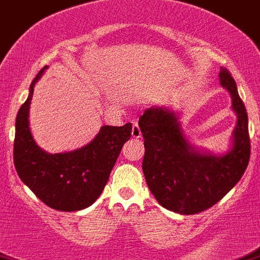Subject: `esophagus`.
Instances as JSON below:
<instances>
[{
    "label": "esophagus",
    "mask_w": 260,
    "mask_h": 260,
    "mask_svg": "<svg viewBox=\"0 0 260 260\" xmlns=\"http://www.w3.org/2000/svg\"><path fill=\"white\" fill-rule=\"evenodd\" d=\"M141 128L137 122H132V137L133 138H140L141 137Z\"/></svg>",
    "instance_id": "34e87169"
}]
</instances>
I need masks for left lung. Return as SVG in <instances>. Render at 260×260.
<instances>
[{"instance_id": "1", "label": "left lung", "mask_w": 260, "mask_h": 260, "mask_svg": "<svg viewBox=\"0 0 260 260\" xmlns=\"http://www.w3.org/2000/svg\"><path fill=\"white\" fill-rule=\"evenodd\" d=\"M220 82L230 91L238 114L234 146L223 156L191 150L178 117L164 108L146 109L138 120L145 140L142 170L151 193L162 207L183 215L202 212L222 200L248 168L250 137L248 113L235 80L221 67Z\"/></svg>"}]
</instances>
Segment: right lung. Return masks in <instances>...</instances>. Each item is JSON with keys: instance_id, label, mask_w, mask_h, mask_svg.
<instances>
[{"instance_id": "add662e5", "label": "right lung", "mask_w": 260, "mask_h": 260, "mask_svg": "<svg viewBox=\"0 0 260 260\" xmlns=\"http://www.w3.org/2000/svg\"><path fill=\"white\" fill-rule=\"evenodd\" d=\"M43 67L30 85L26 102L16 117L14 164L20 179L43 203L53 210L72 212L91 206L107 185L123 145L131 138L132 123L103 125L96 137L85 147L63 153L40 150L29 128V107L34 85Z\"/></svg>"}]
</instances>
